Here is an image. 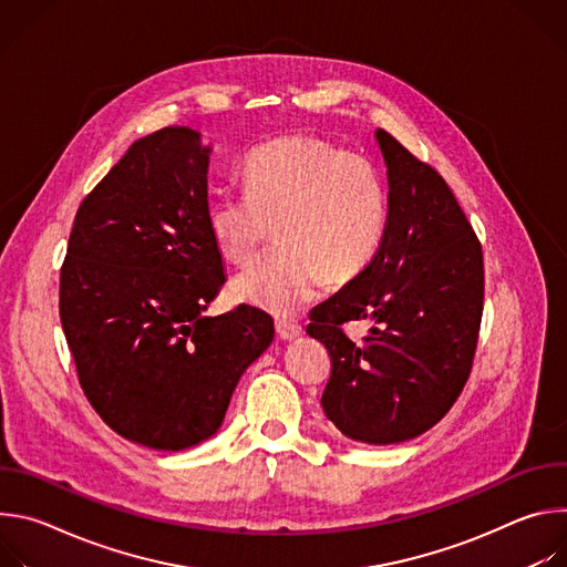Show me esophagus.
I'll return each mask as SVG.
<instances>
[{
    "mask_svg": "<svg viewBox=\"0 0 567 567\" xmlns=\"http://www.w3.org/2000/svg\"><path fill=\"white\" fill-rule=\"evenodd\" d=\"M276 332H278L280 341H296L302 337V328L298 326V322H291V320H278Z\"/></svg>",
    "mask_w": 567,
    "mask_h": 567,
    "instance_id": "1",
    "label": "esophagus"
}]
</instances>
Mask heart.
Listing matches in <instances>:
<instances>
[{
    "label": "heart",
    "mask_w": 567,
    "mask_h": 567,
    "mask_svg": "<svg viewBox=\"0 0 567 567\" xmlns=\"http://www.w3.org/2000/svg\"><path fill=\"white\" fill-rule=\"evenodd\" d=\"M247 195L219 193L206 226L219 254L249 265L271 237L278 249L239 274L235 300L274 316H293L318 293L359 276L374 258L388 217L379 171L332 143L287 136L256 147L241 168Z\"/></svg>",
    "instance_id": "1"
}]
</instances>
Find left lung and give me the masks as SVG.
I'll use <instances>...</instances> for the list:
<instances>
[{
    "instance_id": "obj_1",
    "label": "left lung",
    "mask_w": 567,
    "mask_h": 567,
    "mask_svg": "<svg viewBox=\"0 0 567 567\" xmlns=\"http://www.w3.org/2000/svg\"><path fill=\"white\" fill-rule=\"evenodd\" d=\"M388 217L370 265L309 313L330 350L320 406L350 440L399 444L435 426L460 396L475 354L484 269L480 241L446 182L388 132ZM372 319L354 344L340 330Z\"/></svg>"
}]
</instances>
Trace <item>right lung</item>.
I'll return each mask as SVG.
<instances>
[{
  "mask_svg": "<svg viewBox=\"0 0 567 567\" xmlns=\"http://www.w3.org/2000/svg\"><path fill=\"white\" fill-rule=\"evenodd\" d=\"M210 145L173 125L130 145L75 213L60 320L94 411L121 437L184 451L213 437L269 313L206 316L226 274L206 226Z\"/></svg>",
  "mask_w": 567,
  "mask_h": 567,
  "instance_id": "add662e5",
  "label": "right lung"
}]
</instances>
